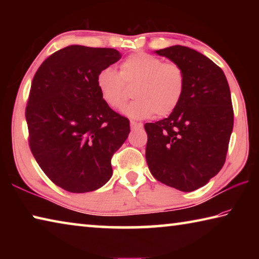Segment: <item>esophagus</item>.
I'll return each mask as SVG.
<instances>
[{"instance_id":"obj_1","label":"esophagus","mask_w":259,"mask_h":259,"mask_svg":"<svg viewBox=\"0 0 259 259\" xmlns=\"http://www.w3.org/2000/svg\"><path fill=\"white\" fill-rule=\"evenodd\" d=\"M130 126L131 129H140L143 126V124L140 122H136V121H130Z\"/></svg>"}]
</instances>
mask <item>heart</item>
Wrapping results in <instances>:
<instances>
[{
    "mask_svg": "<svg viewBox=\"0 0 259 259\" xmlns=\"http://www.w3.org/2000/svg\"><path fill=\"white\" fill-rule=\"evenodd\" d=\"M97 88L109 107L120 109L129 97L128 87L135 85V99L123 108L133 119H147L156 114H172L185 93V73L178 64L163 61L146 52H136L122 61L120 73L112 66L97 74Z\"/></svg>",
    "mask_w": 259,
    "mask_h": 259,
    "instance_id": "obj_1",
    "label": "heart"
}]
</instances>
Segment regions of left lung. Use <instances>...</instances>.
Listing matches in <instances>:
<instances>
[{"label":"left lung","mask_w":259,"mask_h":259,"mask_svg":"<svg viewBox=\"0 0 259 259\" xmlns=\"http://www.w3.org/2000/svg\"><path fill=\"white\" fill-rule=\"evenodd\" d=\"M185 73V93L176 111L145 123L146 162L153 177L192 192L205 185L225 163L234 112L222 68L208 57L183 46L156 51Z\"/></svg>","instance_id":"obj_1"}]
</instances>
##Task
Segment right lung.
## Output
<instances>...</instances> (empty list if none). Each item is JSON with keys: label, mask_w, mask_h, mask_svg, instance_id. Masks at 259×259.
Masks as SVG:
<instances>
[{"label": "right lung", "mask_w": 259, "mask_h": 259, "mask_svg": "<svg viewBox=\"0 0 259 259\" xmlns=\"http://www.w3.org/2000/svg\"><path fill=\"white\" fill-rule=\"evenodd\" d=\"M121 57L109 48L69 46L48 57L33 77L25 111L29 148L65 191H95L112 176L111 159L130 125L104 102L96 80Z\"/></svg>", "instance_id": "right-lung-1"}]
</instances>
